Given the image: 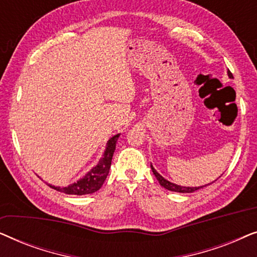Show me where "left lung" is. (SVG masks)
<instances>
[{
  "label": "left lung",
  "mask_w": 257,
  "mask_h": 257,
  "mask_svg": "<svg viewBox=\"0 0 257 257\" xmlns=\"http://www.w3.org/2000/svg\"><path fill=\"white\" fill-rule=\"evenodd\" d=\"M228 76H229V78H231V77H233V75H231V72L229 71V70H228ZM151 168H152L153 174L156 175V178L158 179V181H159V184H160L161 186H163L164 188L168 189V191L178 192V193H193V192L198 191V189H200V188H202V187H205V186H207V185H205V186H199V187H186V186L175 185V184H173V182L166 180V179H165V178L163 177V175H160L159 173H158V172L156 171V168H154V167L152 166V165H151ZM208 185H210V184H208Z\"/></svg>",
  "instance_id": "left-lung-1"
}]
</instances>
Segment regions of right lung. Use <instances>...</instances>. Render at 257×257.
<instances>
[{
    "instance_id": "right-lung-1",
    "label": "right lung",
    "mask_w": 257,
    "mask_h": 257,
    "mask_svg": "<svg viewBox=\"0 0 257 257\" xmlns=\"http://www.w3.org/2000/svg\"><path fill=\"white\" fill-rule=\"evenodd\" d=\"M120 136V133L111 137L107 140L106 147H105L103 157L100 158L99 163L96 166L91 168L87 173L84 175L82 179H79L77 182L66 186V187H59V186H50L51 188L56 189V191L65 193V194H72V195H84V194H92V193L97 192L101 186H103L105 179H106L108 171L111 167V160L113 157L114 150H115V144Z\"/></svg>"
}]
</instances>
